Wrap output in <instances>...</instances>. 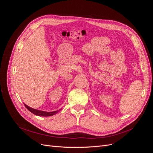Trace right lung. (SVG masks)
I'll return each instance as SVG.
<instances>
[{"instance_id":"1","label":"right lung","mask_w":153,"mask_h":153,"mask_svg":"<svg viewBox=\"0 0 153 153\" xmlns=\"http://www.w3.org/2000/svg\"><path fill=\"white\" fill-rule=\"evenodd\" d=\"M25 107L28 109L30 112L32 114H34V115H38V116H43V117H47V116H51V115H53L55 114H56L57 113L59 112V110L57 111H53V112H45V111H41L39 110H36L34 108H32L29 107V106H27V105L24 104Z\"/></svg>"}]
</instances>
